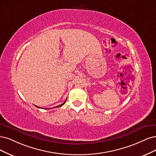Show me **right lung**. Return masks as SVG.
<instances>
[{
  "label": "right lung",
  "instance_id": "obj_1",
  "mask_svg": "<svg viewBox=\"0 0 156 156\" xmlns=\"http://www.w3.org/2000/svg\"><path fill=\"white\" fill-rule=\"evenodd\" d=\"M66 101H67V99L66 100H65V101L63 103V104H60V105H58V106H56V108H59V107H62V105H64L65 104V102H66ZM36 106L37 107V108H40V107H38V106H37V105H36ZM54 108H56V107H54ZM45 109H46V108H45ZM51 109V108H47V109Z\"/></svg>",
  "mask_w": 156,
  "mask_h": 156
}]
</instances>
